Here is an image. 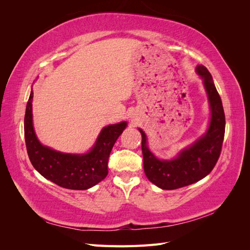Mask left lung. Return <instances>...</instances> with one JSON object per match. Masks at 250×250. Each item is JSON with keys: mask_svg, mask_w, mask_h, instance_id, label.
Wrapping results in <instances>:
<instances>
[{"mask_svg": "<svg viewBox=\"0 0 250 250\" xmlns=\"http://www.w3.org/2000/svg\"><path fill=\"white\" fill-rule=\"evenodd\" d=\"M196 70L203 79L211 108L210 123L206 135L193 146L184 150L175 160L160 161L146 146L145 132L139 129L142 133L144 171L151 183L163 190H175L206 177L214 169L221 153L225 132V116L221 98L207 67L197 65Z\"/></svg>", "mask_w": 250, "mask_h": 250, "instance_id": "8db88e82", "label": "left lung"}]
</instances>
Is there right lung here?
<instances>
[{"instance_id": "add662e5", "label": "right lung", "mask_w": 250, "mask_h": 250, "mask_svg": "<svg viewBox=\"0 0 250 250\" xmlns=\"http://www.w3.org/2000/svg\"><path fill=\"white\" fill-rule=\"evenodd\" d=\"M31 92L25 113V141L28 156L42 175L59 187L71 190H86L107 176V163L111 149L126 127V122L104 127L96 145L83 155L65 154L42 146L32 124Z\"/></svg>"}]
</instances>
